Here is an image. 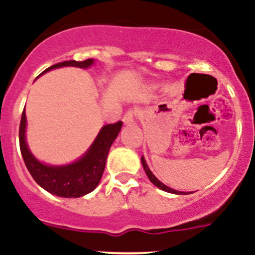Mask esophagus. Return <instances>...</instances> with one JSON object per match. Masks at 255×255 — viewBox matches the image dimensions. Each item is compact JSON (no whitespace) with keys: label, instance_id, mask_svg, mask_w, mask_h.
<instances>
[{"label":"esophagus","instance_id":"obj_1","mask_svg":"<svg viewBox=\"0 0 255 255\" xmlns=\"http://www.w3.org/2000/svg\"><path fill=\"white\" fill-rule=\"evenodd\" d=\"M122 121L125 125H133L134 123V111L133 110L127 111V113L123 115Z\"/></svg>","mask_w":255,"mask_h":255}]
</instances>
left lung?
I'll return each mask as SVG.
<instances>
[{
  "instance_id": "8db88e82",
  "label": "left lung",
  "mask_w": 255,
  "mask_h": 255,
  "mask_svg": "<svg viewBox=\"0 0 255 255\" xmlns=\"http://www.w3.org/2000/svg\"><path fill=\"white\" fill-rule=\"evenodd\" d=\"M141 163H142V167H144L145 173H146L147 178L150 179V181H151V183L153 184V185H156V186L158 187V189L163 190V191L170 192V194H175V195H186L185 192H183V191H177V190H174V189H170V187H168L167 185H164L163 183H161V181H159L158 179L156 178L155 175L152 174V172H151V170H150L149 166H147V164H146V161H145L144 156H141ZM189 194H190V192H189Z\"/></svg>"
}]
</instances>
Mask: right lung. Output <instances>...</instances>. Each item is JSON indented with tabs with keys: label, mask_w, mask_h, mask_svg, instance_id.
Masks as SVG:
<instances>
[{
	"label": "right lung",
	"mask_w": 255,
	"mask_h": 255,
	"mask_svg": "<svg viewBox=\"0 0 255 255\" xmlns=\"http://www.w3.org/2000/svg\"><path fill=\"white\" fill-rule=\"evenodd\" d=\"M93 59L83 61L69 60L52 65L44 70V72L63 66L88 69L93 65ZM41 74V75H42ZM122 128V122L106 125L100 129L96 140L91 145L87 152L77 161L65 166H49L42 163L32 155L26 144V115L25 108L21 115L20 127H19V145L25 166L30 172L36 183L50 194L66 198H77L93 191L99 184L105 169L106 158L109 150Z\"/></svg>",
	"instance_id": "right-lung-1"
}]
</instances>
